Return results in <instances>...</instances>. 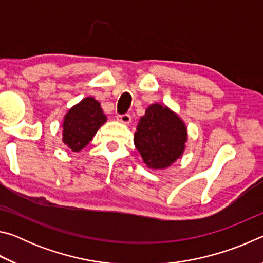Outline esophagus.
Segmentation results:
<instances>
[{"label":"esophagus","instance_id":"34e87169","mask_svg":"<svg viewBox=\"0 0 263 263\" xmlns=\"http://www.w3.org/2000/svg\"><path fill=\"white\" fill-rule=\"evenodd\" d=\"M118 121L123 123V124H130L131 123V116L128 114H124V115H119L118 116Z\"/></svg>","mask_w":263,"mask_h":263}]
</instances>
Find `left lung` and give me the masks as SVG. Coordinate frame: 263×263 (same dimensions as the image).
Listing matches in <instances>:
<instances>
[{"label": "left lung", "instance_id": "1", "mask_svg": "<svg viewBox=\"0 0 263 263\" xmlns=\"http://www.w3.org/2000/svg\"><path fill=\"white\" fill-rule=\"evenodd\" d=\"M188 133L184 122L166 105L154 103L138 123L135 145L146 166L164 169L184 152Z\"/></svg>", "mask_w": 263, "mask_h": 263}]
</instances>
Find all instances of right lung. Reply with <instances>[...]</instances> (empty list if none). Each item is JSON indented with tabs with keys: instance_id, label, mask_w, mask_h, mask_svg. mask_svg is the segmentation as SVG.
I'll list each match as a JSON object with an SVG mask.
<instances>
[{
	"instance_id": "1",
	"label": "right lung",
	"mask_w": 263,
	"mask_h": 263,
	"mask_svg": "<svg viewBox=\"0 0 263 263\" xmlns=\"http://www.w3.org/2000/svg\"><path fill=\"white\" fill-rule=\"evenodd\" d=\"M106 122L101 103L94 97H86L65 115L62 141L73 152L86 147L99 128Z\"/></svg>"
}]
</instances>
